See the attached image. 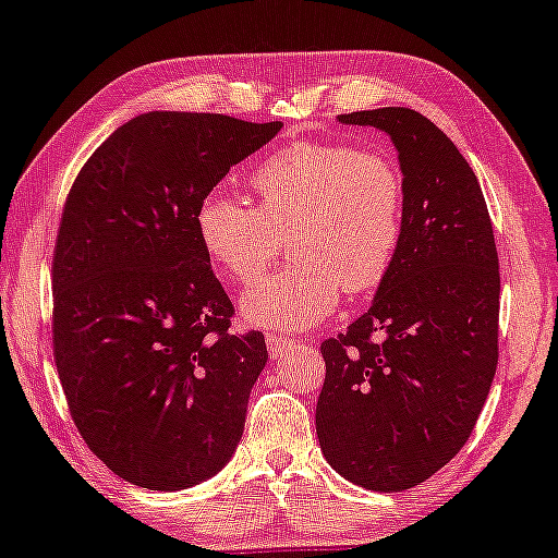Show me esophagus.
I'll return each instance as SVG.
<instances>
[{
	"label": "esophagus",
	"instance_id": "1",
	"mask_svg": "<svg viewBox=\"0 0 558 558\" xmlns=\"http://www.w3.org/2000/svg\"><path fill=\"white\" fill-rule=\"evenodd\" d=\"M265 342H267V350H270L272 357L283 355V352L295 348V342L288 340V337H283V335H267Z\"/></svg>",
	"mask_w": 558,
	"mask_h": 558
}]
</instances>
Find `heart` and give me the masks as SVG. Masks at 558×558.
<instances>
[{"instance_id": "b5f03b06", "label": "heart", "mask_w": 558, "mask_h": 558, "mask_svg": "<svg viewBox=\"0 0 558 558\" xmlns=\"http://www.w3.org/2000/svg\"><path fill=\"white\" fill-rule=\"evenodd\" d=\"M259 206L214 190L195 214L210 263L252 286L293 242L295 265L246 291L250 327L303 331L350 295L384 283L404 231V182L393 161L344 144H293L252 174Z\"/></svg>"}]
</instances>
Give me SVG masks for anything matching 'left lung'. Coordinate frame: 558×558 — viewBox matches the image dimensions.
<instances>
[{
  "instance_id": "obj_1",
  "label": "left lung",
  "mask_w": 558,
  "mask_h": 558,
  "mask_svg": "<svg viewBox=\"0 0 558 558\" xmlns=\"http://www.w3.org/2000/svg\"><path fill=\"white\" fill-rule=\"evenodd\" d=\"M397 146L404 231L361 319L322 342L316 437L337 474L412 489L466 446L497 371L499 259L478 180L456 144L409 108L340 116Z\"/></svg>"
}]
</instances>
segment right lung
I'll list each match as a JSON object with an SVG mask.
<instances>
[{
    "instance_id": "obj_1",
    "label": "right lung",
    "mask_w": 558,
    "mask_h": 558,
    "mask_svg": "<svg viewBox=\"0 0 558 558\" xmlns=\"http://www.w3.org/2000/svg\"><path fill=\"white\" fill-rule=\"evenodd\" d=\"M283 123L154 110L87 159L53 255V355L92 453L154 492L229 463L267 363L197 239L201 201Z\"/></svg>"
}]
</instances>
